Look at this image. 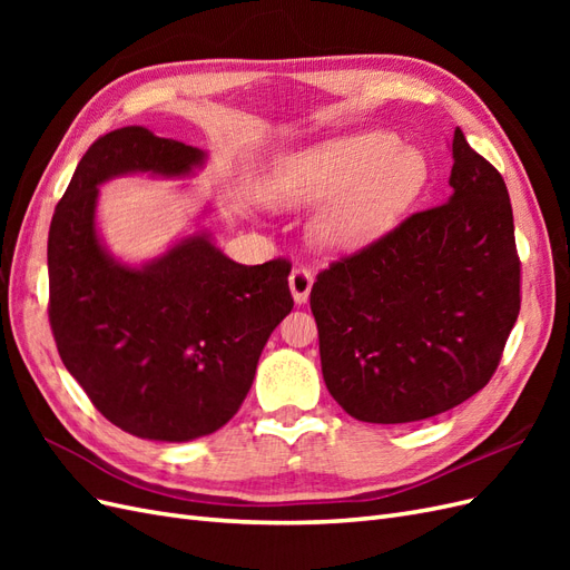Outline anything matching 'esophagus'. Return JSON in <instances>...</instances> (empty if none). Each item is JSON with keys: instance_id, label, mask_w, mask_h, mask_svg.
<instances>
[{"instance_id": "obj_1", "label": "esophagus", "mask_w": 570, "mask_h": 570, "mask_svg": "<svg viewBox=\"0 0 570 570\" xmlns=\"http://www.w3.org/2000/svg\"><path fill=\"white\" fill-rule=\"evenodd\" d=\"M314 287V273L299 266L289 273V292L297 304H304L308 299V292Z\"/></svg>"}]
</instances>
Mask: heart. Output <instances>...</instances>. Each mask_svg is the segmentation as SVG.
<instances>
[{"label":"heart","mask_w":570,"mask_h":570,"mask_svg":"<svg viewBox=\"0 0 570 570\" xmlns=\"http://www.w3.org/2000/svg\"><path fill=\"white\" fill-rule=\"evenodd\" d=\"M390 132L337 137L283 159L268 178L275 206H314V239L321 249L347 252L383 235L419 197L428 161L419 149L396 147Z\"/></svg>","instance_id":"heart-1"}]
</instances>
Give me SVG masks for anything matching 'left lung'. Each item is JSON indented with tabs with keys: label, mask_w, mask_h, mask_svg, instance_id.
<instances>
[{
	"label": "left lung",
	"mask_w": 570,
	"mask_h": 570,
	"mask_svg": "<svg viewBox=\"0 0 570 570\" xmlns=\"http://www.w3.org/2000/svg\"><path fill=\"white\" fill-rule=\"evenodd\" d=\"M452 197L342 256L312 287L333 400L366 423L438 416L490 383L521 312L502 174L452 140Z\"/></svg>",
	"instance_id": "obj_1"
}]
</instances>
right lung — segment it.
Instances as JSON below:
<instances>
[{
    "label": "right lung",
    "mask_w": 570,
    "mask_h": 570,
    "mask_svg": "<svg viewBox=\"0 0 570 570\" xmlns=\"http://www.w3.org/2000/svg\"><path fill=\"white\" fill-rule=\"evenodd\" d=\"M204 151L142 126L90 145L51 216L49 325L97 411L130 435L187 442L226 425L289 312L287 258L235 264L206 233L142 268L114 262L95 228L97 185L124 174L183 178Z\"/></svg>",
    "instance_id": "1"
}]
</instances>
